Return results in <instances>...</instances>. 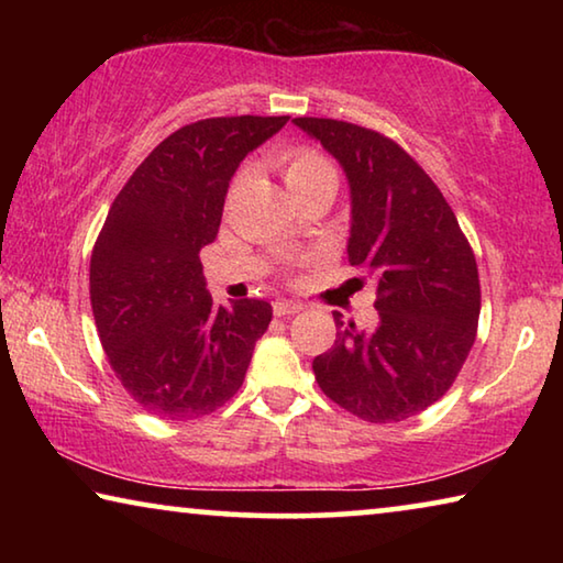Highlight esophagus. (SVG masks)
<instances>
[{
    "instance_id": "34e87169",
    "label": "esophagus",
    "mask_w": 563,
    "mask_h": 563,
    "mask_svg": "<svg viewBox=\"0 0 563 563\" xmlns=\"http://www.w3.org/2000/svg\"><path fill=\"white\" fill-rule=\"evenodd\" d=\"M302 310V305H298V302H292V300H278V302H273V312L278 318H285V316H295V312H300Z\"/></svg>"
}]
</instances>
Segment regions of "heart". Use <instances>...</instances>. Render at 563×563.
Wrapping results in <instances>:
<instances>
[{"label":"heart","mask_w":563,"mask_h":563,"mask_svg":"<svg viewBox=\"0 0 563 563\" xmlns=\"http://www.w3.org/2000/svg\"><path fill=\"white\" fill-rule=\"evenodd\" d=\"M280 170L285 184L292 190V196L320 184H335V168L330 166V161L318 154L316 148L308 146H295L285 151L280 158Z\"/></svg>","instance_id":"1"}]
</instances>
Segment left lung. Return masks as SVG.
I'll use <instances>...</instances> for the list:
<instances>
[{
    "label": "left lung",
    "mask_w": 563,
    "mask_h": 563,
    "mask_svg": "<svg viewBox=\"0 0 563 563\" xmlns=\"http://www.w3.org/2000/svg\"><path fill=\"white\" fill-rule=\"evenodd\" d=\"M350 184L347 261L377 285V328L335 316V345L312 360L322 393L365 422H402L460 375L479 322V273L442 190L393 139L335 119H292Z\"/></svg>",
    "instance_id": "1"
}]
</instances>
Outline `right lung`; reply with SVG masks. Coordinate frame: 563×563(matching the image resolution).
<instances>
[{"label":"right lung","instance_id":"1","mask_svg":"<svg viewBox=\"0 0 563 563\" xmlns=\"http://www.w3.org/2000/svg\"><path fill=\"white\" fill-rule=\"evenodd\" d=\"M288 117L203 119L151 151L91 253V310L126 393L161 419L211 415L243 385L271 325L265 300L216 305L201 247L213 243L233 174Z\"/></svg>","mask_w":563,"mask_h":563}]
</instances>
